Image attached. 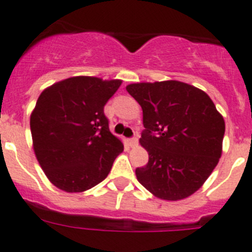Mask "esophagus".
Listing matches in <instances>:
<instances>
[{
	"mask_svg": "<svg viewBox=\"0 0 252 252\" xmlns=\"http://www.w3.org/2000/svg\"><path fill=\"white\" fill-rule=\"evenodd\" d=\"M128 143L131 147H136L138 144V138L137 137H132V138L128 139Z\"/></svg>",
	"mask_w": 252,
	"mask_h": 252,
	"instance_id": "1",
	"label": "esophagus"
}]
</instances>
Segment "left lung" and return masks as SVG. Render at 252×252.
Listing matches in <instances>:
<instances>
[{
    "instance_id": "1",
    "label": "left lung",
    "mask_w": 252,
    "mask_h": 252,
    "mask_svg": "<svg viewBox=\"0 0 252 252\" xmlns=\"http://www.w3.org/2000/svg\"><path fill=\"white\" fill-rule=\"evenodd\" d=\"M126 91L143 110L139 143L149 156L137 180L161 200L191 196L220 158L223 116L205 92L184 82L133 83Z\"/></svg>"
}]
</instances>
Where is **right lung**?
I'll return each instance as SVG.
<instances>
[{
  "label": "right lung",
  "mask_w": 252,
  "mask_h": 252,
  "mask_svg": "<svg viewBox=\"0 0 252 252\" xmlns=\"http://www.w3.org/2000/svg\"><path fill=\"white\" fill-rule=\"evenodd\" d=\"M121 82L71 77L38 98L31 115L33 148L45 175L60 190L83 192L94 188L124 151L104 114Z\"/></svg>",
  "instance_id": "obj_1"
}]
</instances>
